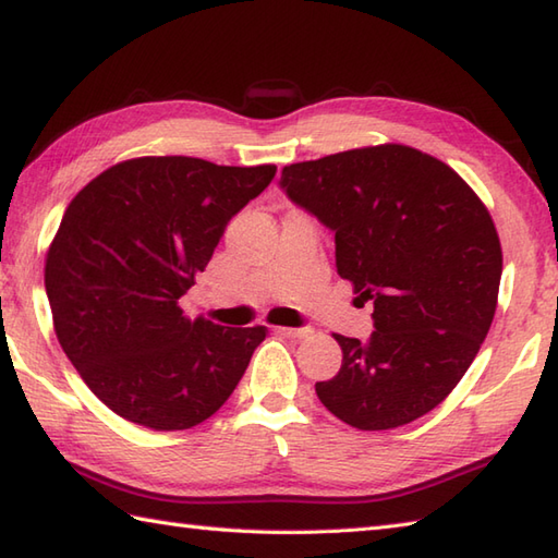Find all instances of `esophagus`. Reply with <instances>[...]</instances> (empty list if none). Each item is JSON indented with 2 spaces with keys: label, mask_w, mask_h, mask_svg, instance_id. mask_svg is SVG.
<instances>
[{
  "label": "esophagus",
  "mask_w": 558,
  "mask_h": 558,
  "mask_svg": "<svg viewBox=\"0 0 558 558\" xmlns=\"http://www.w3.org/2000/svg\"><path fill=\"white\" fill-rule=\"evenodd\" d=\"M278 333H282V336H288V338H306L312 333V328H276Z\"/></svg>",
  "instance_id": "34e87169"
}]
</instances>
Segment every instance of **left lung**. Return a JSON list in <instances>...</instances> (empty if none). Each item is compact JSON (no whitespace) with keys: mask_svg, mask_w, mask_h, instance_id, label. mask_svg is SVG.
Returning <instances> with one entry per match:
<instances>
[{"mask_svg":"<svg viewBox=\"0 0 558 558\" xmlns=\"http://www.w3.org/2000/svg\"><path fill=\"white\" fill-rule=\"evenodd\" d=\"M280 186L336 232L338 276L374 302L369 340L333 333L342 364L318 400L362 432L434 410L494 322L504 256L487 206L446 162L400 144L288 165Z\"/></svg>","mask_w":558,"mask_h":558,"instance_id":"obj_1","label":"left lung"}]
</instances>
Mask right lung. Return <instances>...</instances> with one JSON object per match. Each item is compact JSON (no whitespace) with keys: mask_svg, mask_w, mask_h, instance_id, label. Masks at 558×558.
Here are the masks:
<instances>
[{"mask_svg":"<svg viewBox=\"0 0 558 558\" xmlns=\"http://www.w3.org/2000/svg\"><path fill=\"white\" fill-rule=\"evenodd\" d=\"M272 177L276 165L148 156L112 165L71 198L45 258L47 300L69 362L120 417L192 429L240 384L266 326L189 318L180 300Z\"/></svg>","mask_w":558,"mask_h":558,"instance_id":"1","label":"right lung"}]
</instances>
